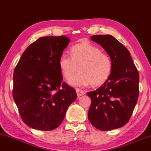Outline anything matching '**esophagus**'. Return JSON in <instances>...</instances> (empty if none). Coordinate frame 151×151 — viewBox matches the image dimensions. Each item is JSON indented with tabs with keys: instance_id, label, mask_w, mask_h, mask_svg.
Masks as SVG:
<instances>
[{
	"instance_id": "1",
	"label": "esophagus",
	"mask_w": 151,
	"mask_h": 151,
	"mask_svg": "<svg viewBox=\"0 0 151 151\" xmlns=\"http://www.w3.org/2000/svg\"><path fill=\"white\" fill-rule=\"evenodd\" d=\"M76 94H77L78 97H80V96L85 95V93L84 91H83V90H81V89H76Z\"/></svg>"
}]
</instances>
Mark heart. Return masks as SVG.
<instances>
[{
	"instance_id": "b5f03b06",
	"label": "heart",
	"mask_w": 151,
	"mask_h": 151,
	"mask_svg": "<svg viewBox=\"0 0 151 151\" xmlns=\"http://www.w3.org/2000/svg\"><path fill=\"white\" fill-rule=\"evenodd\" d=\"M70 53L71 56L62 54L58 64L66 79L75 75L79 67L80 73L69 81L71 86L84 87L89 84L93 87L99 86L111 75V58L94 45L89 42L78 43L72 47Z\"/></svg>"
}]
</instances>
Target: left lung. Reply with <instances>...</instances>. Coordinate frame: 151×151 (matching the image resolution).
<instances>
[{
	"mask_svg": "<svg viewBox=\"0 0 151 151\" xmlns=\"http://www.w3.org/2000/svg\"><path fill=\"white\" fill-rule=\"evenodd\" d=\"M92 41L100 45L112 61V70L105 83L87 93L91 103L90 123L102 131L124 126L131 117L139 95V73L131 54L111 35H93Z\"/></svg>",
	"mask_w": 151,
	"mask_h": 151,
	"instance_id": "obj_1",
	"label": "left lung"
}]
</instances>
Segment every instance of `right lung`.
<instances>
[{
  "instance_id": "1",
  "label": "right lung",
  "mask_w": 151,
  "mask_h": 151,
  "mask_svg": "<svg viewBox=\"0 0 151 151\" xmlns=\"http://www.w3.org/2000/svg\"><path fill=\"white\" fill-rule=\"evenodd\" d=\"M69 42L66 36L40 38L24 51L15 67L13 97L22 120L33 129L57 128L77 97L75 89L62 83L58 64Z\"/></svg>"
}]
</instances>
